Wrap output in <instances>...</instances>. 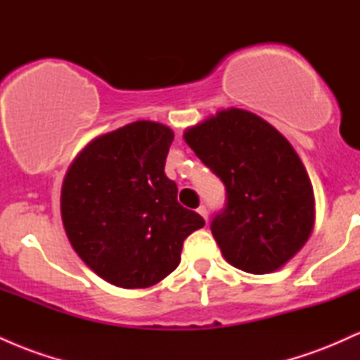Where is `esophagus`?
I'll use <instances>...</instances> for the list:
<instances>
[{"label": "esophagus", "mask_w": 360, "mask_h": 360, "mask_svg": "<svg viewBox=\"0 0 360 360\" xmlns=\"http://www.w3.org/2000/svg\"><path fill=\"white\" fill-rule=\"evenodd\" d=\"M198 213L201 214V217L205 218L206 221H208V208H206V206L203 205V206H200V208H198Z\"/></svg>", "instance_id": "1"}]
</instances>
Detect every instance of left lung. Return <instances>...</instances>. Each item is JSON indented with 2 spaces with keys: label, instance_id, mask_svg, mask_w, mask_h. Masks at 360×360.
Returning <instances> with one entry per match:
<instances>
[{
  "label": "left lung",
  "instance_id": "8db88e82",
  "mask_svg": "<svg viewBox=\"0 0 360 360\" xmlns=\"http://www.w3.org/2000/svg\"><path fill=\"white\" fill-rule=\"evenodd\" d=\"M225 186L212 233L226 262L250 274L279 269L308 240L315 198L303 162L283 135L250 111L230 108L184 134Z\"/></svg>",
  "mask_w": 360,
  "mask_h": 360
}]
</instances>
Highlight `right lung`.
<instances>
[{
    "label": "right lung",
    "instance_id": "add662e5",
    "mask_svg": "<svg viewBox=\"0 0 360 360\" xmlns=\"http://www.w3.org/2000/svg\"><path fill=\"white\" fill-rule=\"evenodd\" d=\"M174 134L134 122L94 139L62 184V221L77 255L120 288H148L179 266L183 242L205 220L177 203L164 172Z\"/></svg>",
    "mask_w": 360,
    "mask_h": 360
}]
</instances>
